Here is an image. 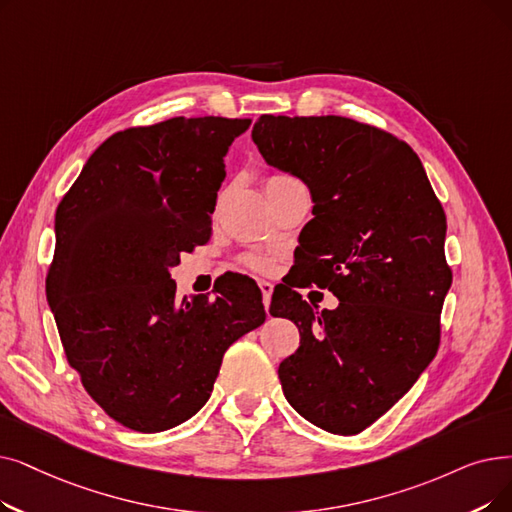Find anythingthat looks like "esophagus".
Returning <instances> with one entry per match:
<instances>
[{
  "label": "esophagus",
  "instance_id": "34e87169",
  "mask_svg": "<svg viewBox=\"0 0 512 512\" xmlns=\"http://www.w3.org/2000/svg\"><path fill=\"white\" fill-rule=\"evenodd\" d=\"M259 288H261V295H263V305H265V309H268L270 301H272V293H274V284L268 282V280H259Z\"/></svg>",
  "mask_w": 512,
  "mask_h": 512
}]
</instances>
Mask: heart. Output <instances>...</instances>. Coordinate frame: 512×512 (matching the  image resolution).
Masks as SVG:
<instances>
[{
    "mask_svg": "<svg viewBox=\"0 0 512 512\" xmlns=\"http://www.w3.org/2000/svg\"><path fill=\"white\" fill-rule=\"evenodd\" d=\"M293 180H295V177H291V175L276 173V175H270L268 180H265V188L278 186V184H286V182H293ZM247 263H249V268L255 270V272H268V270L272 268V261H270L268 257H261V255H251V257L247 259Z\"/></svg>",
    "mask_w": 512,
    "mask_h": 512,
    "instance_id": "b5f03b06",
    "label": "heart"
}]
</instances>
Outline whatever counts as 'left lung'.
Here are the masks:
<instances>
[{"label":"left lung","instance_id":"obj_1","mask_svg":"<svg viewBox=\"0 0 512 512\" xmlns=\"http://www.w3.org/2000/svg\"><path fill=\"white\" fill-rule=\"evenodd\" d=\"M251 136L265 163L299 177L314 201L297 284L339 299L316 311L293 288L272 297L270 314L293 320L301 337L278 368L284 397L311 425L355 435L435 358L452 284L446 213L416 152L383 129L261 115Z\"/></svg>","mask_w":512,"mask_h":512}]
</instances>
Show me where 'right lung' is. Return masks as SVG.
Instances as JSON below:
<instances>
[{"mask_svg": "<svg viewBox=\"0 0 512 512\" xmlns=\"http://www.w3.org/2000/svg\"><path fill=\"white\" fill-rule=\"evenodd\" d=\"M249 125L175 117L117 131L58 205L48 303L85 391L127 429L194 416L228 347L265 322L247 278L182 301L171 280L180 255L209 240L224 157Z\"/></svg>", "mask_w": 512, "mask_h": 512, "instance_id": "1", "label": "right lung"}]
</instances>
